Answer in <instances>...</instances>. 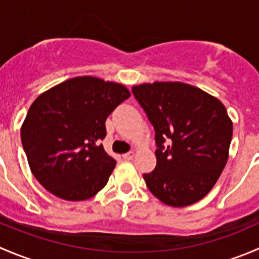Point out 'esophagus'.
I'll return each instance as SVG.
<instances>
[{
	"label": "esophagus",
	"mask_w": 259,
	"mask_h": 259,
	"mask_svg": "<svg viewBox=\"0 0 259 259\" xmlns=\"http://www.w3.org/2000/svg\"><path fill=\"white\" fill-rule=\"evenodd\" d=\"M134 156H135L134 151H129V153L124 154V155H122V158H124L125 160H132V159L134 158Z\"/></svg>",
	"instance_id": "1"
}]
</instances>
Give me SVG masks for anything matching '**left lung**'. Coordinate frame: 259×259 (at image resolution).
Here are the masks:
<instances>
[{
  "mask_svg": "<svg viewBox=\"0 0 259 259\" xmlns=\"http://www.w3.org/2000/svg\"><path fill=\"white\" fill-rule=\"evenodd\" d=\"M133 94L155 130L158 146L155 169L143 176L146 187L170 207L199 202L228 160L233 122L224 105L179 81L140 83L133 86Z\"/></svg>",
  "mask_w": 259,
  "mask_h": 259,
  "instance_id": "1",
  "label": "left lung"
}]
</instances>
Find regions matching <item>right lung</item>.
Masks as SVG:
<instances>
[{"mask_svg": "<svg viewBox=\"0 0 259 259\" xmlns=\"http://www.w3.org/2000/svg\"><path fill=\"white\" fill-rule=\"evenodd\" d=\"M127 98L130 91L121 83L77 76L33 101L21 140L31 171L44 188L77 202L105 187L116 161L99 143L106 135L108 116Z\"/></svg>", "mask_w": 259, "mask_h": 259, "instance_id": "obj_1", "label": "right lung"}]
</instances>
